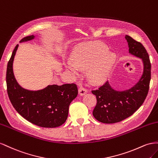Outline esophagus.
Listing matches in <instances>:
<instances>
[{
	"instance_id": "1",
	"label": "esophagus",
	"mask_w": 158,
	"mask_h": 158,
	"mask_svg": "<svg viewBox=\"0 0 158 158\" xmlns=\"http://www.w3.org/2000/svg\"><path fill=\"white\" fill-rule=\"evenodd\" d=\"M87 93V91L83 87H80L79 89V94L81 96H83L84 94H85Z\"/></svg>"
}]
</instances>
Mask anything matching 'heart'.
Listing matches in <instances>:
<instances>
[{
    "instance_id": "1",
    "label": "heart",
    "mask_w": 158,
    "mask_h": 158,
    "mask_svg": "<svg viewBox=\"0 0 158 158\" xmlns=\"http://www.w3.org/2000/svg\"><path fill=\"white\" fill-rule=\"evenodd\" d=\"M71 61L64 64L66 70L75 77L81 71H87L90 81L100 84L107 79L117 60L115 53L109 51L102 43L82 44L77 46L72 52Z\"/></svg>"
}]
</instances>
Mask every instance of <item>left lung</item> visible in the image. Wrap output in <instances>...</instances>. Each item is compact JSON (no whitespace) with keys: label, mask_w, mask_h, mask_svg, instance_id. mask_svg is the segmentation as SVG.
I'll use <instances>...</instances> for the list:
<instances>
[{"label":"left lung","mask_w":158,"mask_h":158,"mask_svg":"<svg viewBox=\"0 0 158 158\" xmlns=\"http://www.w3.org/2000/svg\"><path fill=\"white\" fill-rule=\"evenodd\" d=\"M129 53L141 59L143 72L140 79L130 89L116 91L107 81L98 90L92 91L97 97V105L93 114L102 123H118L132 115L145 101L151 79V64L146 49L143 45L126 35Z\"/></svg>","instance_id":"left-lung-1"}]
</instances>
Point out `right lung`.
<instances>
[{"label":"right lung","mask_w":158,"mask_h":158,"mask_svg":"<svg viewBox=\"0 0 158 158\" xmlns=\"http://www.w3.org/2000/svg\"><path fill=\"white\" fill-rule=\"evenodd\" d=\"M35 36H26L20 42L30 41ZM18 48L19 45H16L6 69L7 93L12 106L23 118L38 127H60L67 118L70 103L77 96V85L74 83L51 85L37 91L22 87L13 71V62Z\"/></svg>","instance_id":"right-lung-1"}]
</instances>
